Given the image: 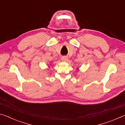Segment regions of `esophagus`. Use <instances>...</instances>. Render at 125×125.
Instances as JSON below:
<instances>
[{
    "mask_svg": "<svg viewBox=\"0 0 125 125\" xmlns=\"http://www.w3.org/2000/svg\"><path fill=\"white\" fill-rule=\"evenodd\" d=\"M68 60V58L67 57H65V56H63L62 58H61V60L63 61V62H67Z\"/></svg>",
    "mask_w": 125,
    "mask_h": 125,
    "instance_id": "34e87169",
    "label": "esophagus"
}]
</instances>
